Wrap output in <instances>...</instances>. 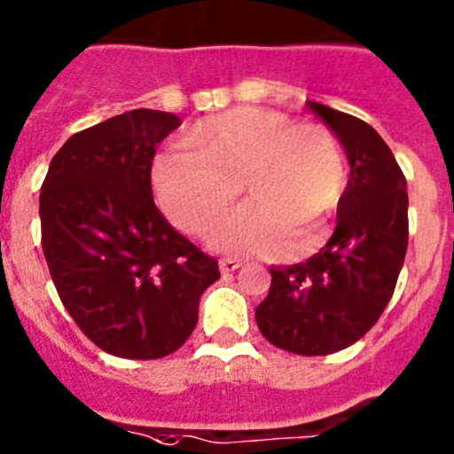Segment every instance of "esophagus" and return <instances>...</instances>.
Returning <instances> with one entry per match:
<instances>
[{
  "label": "esophagus",
  "mask_w": 454,
  "mask_h": 454,
  "mask_svg": "<svg viewBox=\"0 0 454 454\" xmlns=\"http://www.w3.org/2000/svg\"><path fill=\"white\" fill-rule=\"evenodd\" d=\"M239 267H242V260H238V258L219 260V270H222V274H232V271L239 270Z\"/></svg>",
  "instance_id": "esophagus-1"
}]
</instances>
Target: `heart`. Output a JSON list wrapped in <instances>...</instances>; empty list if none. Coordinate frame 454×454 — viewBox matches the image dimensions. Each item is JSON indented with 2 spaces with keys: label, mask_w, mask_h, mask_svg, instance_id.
Segmentation results:
<instances>
[{
  "label": "heart",
  "mask_w": 454,
  "mask_h": 454,
  "mask_svg": "<svg viewBox=\"0 0 454 454\" xmlns=\"http://www.w3.org/2000/svg\"><path fill=\"white\" fill-rule=\"evenodd\" d=\"M184 144L160 153L151 173L157 203L176 226L203 232L228 210L239 180L249 200L212 228L210 247L274 250V260L294 262L325 244V222L347 189L345 153L329 128L244 105L194 123ZM315 218L318 231L309 239Z\"/></svg>",
  "instance_id": "b5f03b06"
}]
</instances>
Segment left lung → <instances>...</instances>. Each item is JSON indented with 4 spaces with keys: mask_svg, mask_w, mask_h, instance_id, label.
<instances>
[{
    "mask_svg": "<svg viewBox=\"0 0 454 454\" xmlns=\"http://www.w3.org/2000/svg\"><path fill=\"white\" fill-rule=\"evenodd\" d=\"M340 139L349 183L338 226L320 254L271 267V287L255 309L260 333L286 352L325 356L364 338L391 301L409 242L407 180L377 129L309 100Z\"/></svg>",
    "mask_w": 454,
    "mask_h": 454,
    "instance_id": "left-lung-1",
    "label": "left lung"
}]
</instances>
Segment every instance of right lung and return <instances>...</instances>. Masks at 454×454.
<instances>
[{
	"label": "right lung",
	"mask_w": 454,
	"mask_h": 454,
	"mask_svg": "<svg viewBox=\"0 0 454 454\" xmlns=\"http://www.w3.org/2000/svg\"><path fill=\"white\" fill-rule=\"evenodd\" d=\"M180 118L132 109L73 134L41 189L43 254L63 306L100 349L121 358L168 356L199 322L216 260L155 207V148Z\"/></svg>",
	"instance_id": "add662e5"
}]
</instances>
